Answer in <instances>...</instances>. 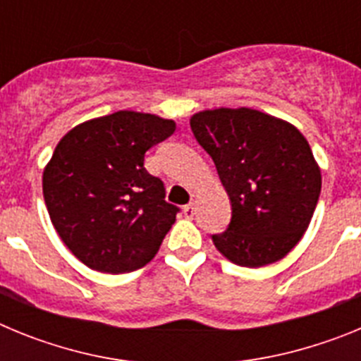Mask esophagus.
Returning a JSON list of instances; mask_svg holds the SVG:
<instances>
[{
  "instance_id": "34e87169",
  "label": "esophagus",
  "mask_w": 361,
  "mask_h": 361,
  "mask_svg": "<svg viewBox=\"0 0 361 361\" xmlns=\"http://www.w3.org/2000/svg\"><path fill=\"white\" fill-rule=\"evenodd\" d=\"M195 212H197L195 204H188V206H184L183 208V213L186 219H193V216H195Z\"/></svg>"
}]
</instances>
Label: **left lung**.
<instances>
[{
  "label": "left lung",
  "mask_w": 361,
  "mask_h": 361,
  "mask_svg": "<svg viewBox=\"0 0 361 361\" xmlns=\"http://www.w3.org/2000/svg\"><path fill=\"white\" fill-rule=\"evenodd\" d=\"M231 200L228 229L212 235L233 264L262 267L304 237L322 175L305 137L282 119L251 108H216L190 119Z\"/></svg>",
  "instance_id": "1"
}]
</instances>
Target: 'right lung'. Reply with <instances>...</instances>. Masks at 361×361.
I'll return each instance as SVG.
<instances>
[{
    "instance_id": "1",
    "label": "right lung",
    "mask_w": 361,
    "mask_h": 361,
    "mask_svg": "<svg viewBox=\"0 0 361 361\" xmlns=\"http://www.w3.org/2000/svg\"><path fill=\"white\" fill-rule=\"evenodd\" d=\"M175 128L170 119L121 110L78 124L56 146L43 171L44 204L85 266L119 275L157 255L178 208L146 171L145 153Z\"/></svg>"
}]
</instances>
